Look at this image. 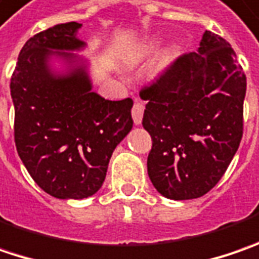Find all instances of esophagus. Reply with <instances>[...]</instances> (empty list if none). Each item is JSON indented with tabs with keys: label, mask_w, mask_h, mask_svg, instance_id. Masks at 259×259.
I'll return each instance as SVG.
<instances>
[{
	"label": "esophagus",
	"mask_w": 259,
	"mask_h": 259,
	"mask_svg": "<svg viewBox=\"0 0 259 259\" xmlns=\"http://www.w3.org/2000/svg\"><path fill=\"white\" fill-rule=\"evenodd\" d=\"M143 104H142L141 101H135V106L132 108V117H133V121H135V124H141L142 123V117H143Z\"/></svg>",
	"instance_id": "obj_1"
}]
</instances>
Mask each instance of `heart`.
Returning a JSON list of instances; mask_svg holds the SVG:
<instances>
[{
	"label": "heart",
	"instance_id": "heart-1",
	"mask_svg": "<svg viewBox=\"0 0 259 259\" xmlns=\"http://www.w3.org/2000/svg\"><path fill=\"white\" fill-rule=\"evenodd\" d=\"M153 48H155V46H152V49H153Z\"/></svg>",
	"mask_w": 259,
	"mask_h": 259
}]
</instances>
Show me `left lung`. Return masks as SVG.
Segmentation results:
<instances>
[{
	"label": "left lung",
	"mask_w": 259,
	"mask_h": 259,
	"mask_svg": "<svg viewBox=\"0 0 259 259\" xmlns=\"http://www.w3.org/2000/svg\"><path fill=\"white\" fill-rule=\"evenodd\" d=\"M246 76L231 45L204 31L198 52L177 58L141 90L152 138L148 174L166 198L204 196L226 172L243 133Z\"/></svg>",
	"instance_id": "obj_1"
}]
</instances>
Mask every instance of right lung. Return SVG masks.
<instances>
[{
    "mask_svg": "<svg viewBox=\"0 0 259 259\" xmlns=\"http://www.w3.org/2000/svg\"><path fill=\"white\" fill-rule=\"evenodd\" d=\"M79 23L43 30L26 41L10 82L18 156L36 184L56 198H87L101 188L111 153L132 130V98L110 101L91 91L84 65L49 69L56 55L72 65L84 41Z\"/></svg>",
    "mask_w": 259,
    "mask_h": 259,
    "instance_id": "right-lung-1",
    "label": "right lung"
}]
</instances>
